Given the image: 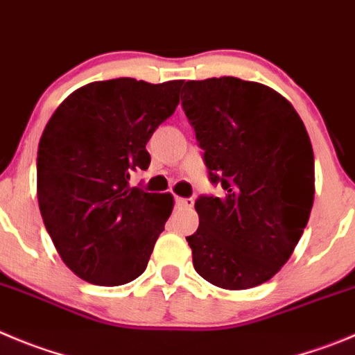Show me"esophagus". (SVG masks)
Returning a JSON list of instances; mask_svg holds the SVG:
<instances>
[{"instance_id":"1","label":"esophagus","mask_w":355,"mask_h":355,"mask_svg":"<svg viewBox=\"0 0 355 355\" xmlns=\"http://www.w3.org/2000/svg\"><path fill=\"white\" fill-rule=\"evenodd\" d=\"M177 205L180 208H193V205H194V201H193V198H177Z\"/></svg>"}]
</instances>
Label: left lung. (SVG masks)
<instances>
[{"mask_svg":"<svg viewBox=\"0 0 355 355\" xmlns=\"http://www.w3.org/2000/svg\"><path fill=\"white\" fill-rule=\"evenodd\" d=\"M182 108L220 198L194 203V270L223 289L268 282L300 241L315 194L313 150L294 107L271 87L234 77L189 80Z\"/></svg>","mask_w":355,"mask_h":355,"instance_id":"1","label":"left lung"}]
</instances>
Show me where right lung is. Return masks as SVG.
<instances>
[{
    "instance_id": "right-lung-1",
    "label": "right lung",
    "mask_w": 355,
    "mask_h": 355,
    "mask_svg": "<svg viewBox=\"0 0 355 355\" xmlns=\"http://www.w3.org/2000/svg\"><path fill=\"white\" fill-rule=\"evenodd\" d=\"M182 80L92 82L68 96L47 122L36 157L43 224L62 263L94 286L140 277L173 210L170 193L129 187L147 170L145 145L180 101Z\"/></svg>"
}]
</instances>
